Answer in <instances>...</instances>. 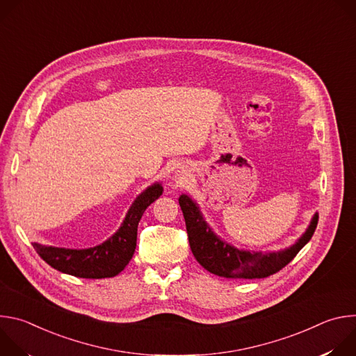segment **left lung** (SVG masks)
<instances>
[{
	"label": "left lung",
	"instance_id": "left-lung-1",
	"mask_svg": "<svg viewBox=\"0 0 356 356\" xmlns=\"http://www.w3.org/2000/svg\"><path fill=\"white\" fill-rule=\"evenodd\" d=\"M179 204L184 216L188 243L194 258L210 273L227 279H262L279 272L312 239L318 222V216L316 214L307 231L293 246L284 250L250 253L222 242L202 220L195 202L186 194L180 195Z\"/></svg>",
	"mask_w": 356,
	"mask_h": 356
}]
</instances>
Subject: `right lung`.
<instances>
[{
	"label": "right lung",
	"mask_w": 356,
	"mask_h": 356,
	"mask_svg": "<svg viewBox=\"0 0 356 356\" xmlns=\"http://www.w3.org/2000/svg\"><path fill=\"white\" fill-rule=\"evenodd\" d=\"M159 183L147 187L134 201L121 228L106 242L88 249H65L33 243L38 255L54 269L83 279L117 276L125 269L136 248L138 224L145 210L162 195Z\"/></svg>",
	"instance_id": "right-lung-1"
}]
</instances>
